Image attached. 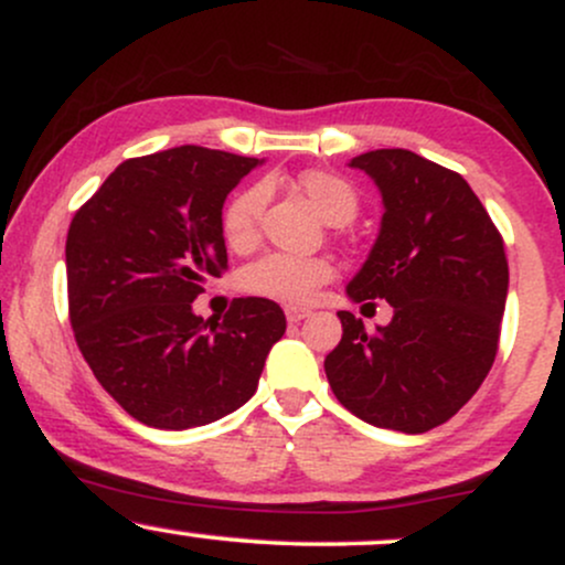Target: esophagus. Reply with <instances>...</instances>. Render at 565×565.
Returning a JSON list of instances; mask_svg holds the SVG:
<instances>
[{
  "mask_svg": "<svg viewBox=\"0 0 565 565\" xmlns=\"http://www.w3.org/2000/svg\"><path fill=\"white\" fill-rule=\"evenodd\" d=\"M284 316H287L289 323H300L302 319H308L310 310L305 308H295V305H289V308H284Z\"/></svg>",
  "mask_w": 565,
  "mask_h": 565,
  "instance_id": "34e87169",
  "label": "esophagus"
}]
</instances>
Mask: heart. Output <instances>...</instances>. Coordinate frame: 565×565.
<instances>
[{
    "label": "heart",
    "mask_w": 565,
    "mask_h": 565,
    "mask_svg": "<svg viewBox=\"0 0 565 565\" xmlns=\"http://www.w3.org/2000/svg\"><path fill=\"white\" fill-rule=\"evenodd\" d=\"M297 183L319 212L332 225H345L359 215V193L345 178L334 172L308 170ZM265 206V188L255 185L236 193L223 212L225 244L236 252H249L260 238V217ZM334 278V265L327 257H297L274 252L246 265L242 289L252 297L274 300L281 305H305L319 295L323 284Z\"/></svg>",
    "instance_id": "obj_1"
}]
</instances>
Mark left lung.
<instances>
[{
    "label": "left lung",
    "mask_w": 565,
    "mask_h": 565,
    "mask_svg": "<svg viewBox=\"0 0 565 565\" xmlns=\"http://www.w3.org/2000/svg\"><path fill=\"white\" fill-rule=\"evenodd\" d=\"M374 180L385 215L350 300L393 305L366 332L340 310L342 340L323 361L342 406L369 425L427 433L481 387L497 359L508 300L502 233L459 172L404 148L350 161Z\"/></svg>",
    "instance_id": "left-lung-1"
}]
</instances>
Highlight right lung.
<instances>
[{
    "label": "right lung",
    "instance_id": "1",
    "mask_svg": "<svg viewBox=\"0 0 565 565\" xmlns=\"http://www.w3.org/2000/svg\"><path fill=\"white\" fill-rule=\"evenodd\" d=\"M257 159L180 146L121 161L66 238L76 345L129 417L159 430L210 425L257 391L287 332L284 310L238 297L204 321L191 302L228 270L225 196Z\"/></svg>",
    "mask_w": 565,
    "mask_h": 565
}]
</instances>
